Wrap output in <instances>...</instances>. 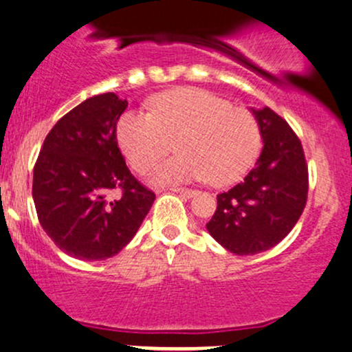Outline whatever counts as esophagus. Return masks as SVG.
<instances>
[{
	"label": "esophagus",
	"mask_w": 352,
	"mask_h": 352,
	"mask_svg": "<svg viewBox=\"0 0 352 352\" xmlns=\"http://www.w3.org/2000/svg\"><path fill=\"white\" fill-rule=\"evenodd\" d=\"M168 190L175 192V194H179V195H184V197H192V195H195V190H192V188H184V187H170Z\"/></svg>",
	"instance_id": "34e87169"
}]
</instances>
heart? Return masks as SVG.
<instances>
[{"label": "heart", "instance_id": "1", "mask_svg": "<svg viewBox=\"0 0 352 352\" xmlns=\"http://www.w3.org/2000/svg\"><path fill=\"white\" fill-rule=\"evenodd\" d=\"M116 138L138 173L153 168L173 143L179 155L155 168L157 184L228 186L248 172L260 150V128L246 108L201 89H177L150 102V113L126 111Z\"/></svg>", "mask_w": 352, "mask_h": 352}]
</instances>
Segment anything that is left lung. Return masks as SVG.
Masks as SVG:
<instances>
[{
  "mask_svg": "<svg viewBox=\"0 0 352 352\" xmlns=\"http://www.w3.org/2000/svg\"><path fill=\"white\" fill-rule=\"evenodd\" d=\"M251 111L263 150L241 184L217 195L216 212L206 224L221 246L239 256L282 241L302 216L309 192L305 155L294 129L270 108Z\"/></svg>",
  "mask_w": 352,
  "mask_h": 352,
  "instance_id": "left-lung-1",
  "label": "left lung"
}]
</instances>
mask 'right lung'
Here are the masks:
<instances>
[{
  "label": "right lung",
  "instance_id": "1",
  "mask_svg": "<svg viewBox=\"0 0 352 352\" xmlns=\"http://www.w3.org/2000/svg\"><path fill=\"white\" fill-rule=\"evenodd\" d=\"M126 106L114 92L86 99L57 121L36 158V216L69 256L96 261L118 254L155 201L118 148L116 124ZM113 190L118 197L111 199Z\"/></svg>",
  "mask_w": 352,
  "mask_h": 352
}]
</instances>
